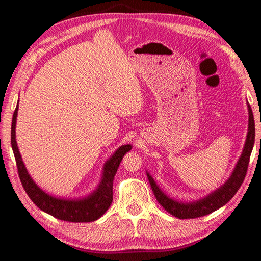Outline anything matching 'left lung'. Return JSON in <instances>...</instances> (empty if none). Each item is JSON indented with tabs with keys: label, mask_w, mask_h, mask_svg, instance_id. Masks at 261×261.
<instances>
[{
	"label": "left lung",
	"mask_w": 261,
	"mask_h": 261,
	"mask_svg": "<svg viewBox=\"0 0 261 261\" xmlns=\"http://www.w3.org/2000/svg\"><path fill=\"white\" fill-rule=\"evenodd\" d=\"M247 107H249V131H247L245 146L244 149H243L242 155L237 162V166L235 168V170H233L232 175L230 176V178L227 180L226 184L222 185V187L216 190L213 193H211L210 196H207L204 199H201L199 201L190 202V204L178 202L170 199L169 197H167L166 194L159 189L155 182H154V179L151 177V175L147 174L149 185H151L154 196H155L159 204H160L168 213H170L171 215H174L178 219L199 218V216L211 214L212 212L219 210L220 207L226 205L227 202L235 196L238 189L241 188L242 183L244 182V178L247 173V167H249L250 162V155L254 145V118L250 105L247 106Z\"/></svg>",
	"instance_id": "1"
}]
</instances>
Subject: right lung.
Returning <instances> with one entry per match:
<instances>
[{
  "label": "right lung",
  "mask_w": 261,
  "mask_h": 261,
  "mask_svg": "<svg viewBox=\"0 0 261 261\" xmlns=\"http://www.w3.org/2000/svg\"><path fill=\"white\" fill-rule=\"evenodd\" d=\"M17 112H18V106L16 107L14 116H12L11 146L15 154L19 179L30 199L41 211L53 215L56 219L69 221V222H91V221H95L101 218L106 213V211L109 208V206L112 205L114 176L116 174L123 156L131 149L130 145H123L107 161L105 165L101 184L99 185L98 190L94 193H92L90 197L82 200L59 199V198H54L45 193L40 188L37 187V184L30 177L28 170L21 161L15 134Z\"/></svg>",
  "instance_id": "1"
}]
</instances>
